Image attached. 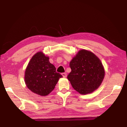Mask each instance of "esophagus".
Instances as JSON below:
<instances>
[{
    "label": "esophagus",
    "mask_w": 127,
    "mask_h": 127,
    "mask_svg": "<svg viewBox=\"0 0 127 127\" xmlns=\"http://www.w3.org/2000/svg\"><path fill=\"white\" fill-rule=\"evenodd\" d=\"M62 75L63 76V77H66V73H62Z\"/></svg>",
    "instance_id": "esophagus-1"
}]
</instances>
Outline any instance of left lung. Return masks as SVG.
Here are the masks:
<instances>
[{"mask_svg":"<svg viewBox=\"0 0 127 127\" xmlns=\"http://www.w3.org/2000/svg\"><path fill=\"white\" fill-rule=\"evenodd\" d=\"M71 72L67 78L79 94L91 93L100 86L105 71L100 59L91 51L81 50L69 63Z\"/></svg>","mask_w":127,"mask_h":127,"instance_id":"obj_1","label":"left lung"}]
</instances>
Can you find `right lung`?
Here are the masks:
<instances>
[{
  "mask_svg": "<svg viewBox=\"0 0 127 127\" xmlns=\"http://www.w3.org/2000/svg\"><path fill=\"white\" fill-rule=\"evenodd\" d=\"M49 57L38 52L30 60L25 71V80L27 87L40 96H46L54 89L62 75L56 72Z\"/></svg>",
  "mask_w": 127,
  "mask_h": 127,
  "instance_id": "1",
  "label": "right lung"
}]
</instances>
